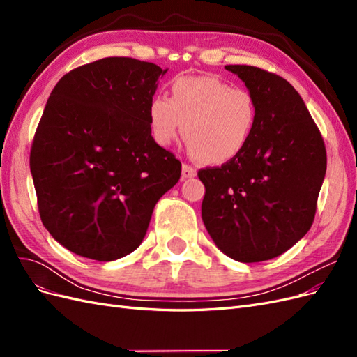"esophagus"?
Wrapping results in <instances>:
<instances>
[{
    "mask_svg": "<svg viewBox=\"0 0 357 357\" xmlns=\"http://www.w3.org/2000/svg\"><path fill=\"white\" fill-rule=\"evenodd\" d=\"M195 176H197V169L195 168L188 165V164H183V167H181V178L183 180H185V178H192V177H195Z\"/></svg>",
    "mask_w": 357,
    "mask_h": 357,
    "instance_id": "obj_1",
    "label": "esophagus"
}]
</instances>
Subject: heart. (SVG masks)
I'll return each mask as SVG.
<instances>
[{"label":"heart","instance_id":"1","mask_svg":"<svg viewBox=\"0 0 357 357\" xmlns=\"http://www.w3.org/2000/svg\"><path fill=\"white\" fill-rule=\"evenodd\" d=\"M250 92L210 75H181L171 83V98L149 102V126L155 142L167 147L181 132L190 153L202 164L223 165L243 153L257 123Z\"/></svg>","mask_w":357,"mask_h":357}]
</instances>
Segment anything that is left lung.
Masks as SVG:
<instances>
[{
  "label": "left lung",
  "instance_id": "left-lung-1",
  "mask_svg": "<svg viewBox=\"0 0 357 357\" xmlns=\"http://www.w3.org/2000/svg\"><path fill=\"white\" fill-rule=\"evenodd\" d=\"M257 104V123L243 153L198 171L205 186L202 222L214 244L238 262L277 257L314 220L326 174L317 125L287 80L250 66H226Z\"/></svg>",
  "mask_w": 357,
  "mask_h": 357
}]
</instances>
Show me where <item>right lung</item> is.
<instances>
[{
	"label": "right lung",
	"instance_id": "1",
	"mask_svg": "<svg viewBox=\"0 0 357 357\" xmlns=\"http://www.w3.org/2000/svg\"><path fill=\"white\" fill-rule=\"evenodd\" d=\"M168 70L104 58L53 88L29 167L45 228L70 252L100 262L134 252L181 164L150 134L149 102Z\"/></svg>",
	"mask_w": 357,
	"mask_h": 357
}]
</instances>
